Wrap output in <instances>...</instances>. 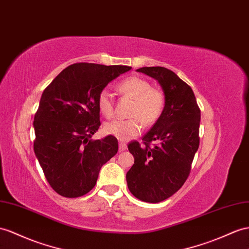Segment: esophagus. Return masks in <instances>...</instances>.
I'll return each mask as SVG.
<instances>
[{
    "label": "esophagus",
    "mask_w": 249,
    "mask_h": 249,
    "mask_svg": "<svg viewBox=\"0 0 249 249\" xmlns=\"http://www.w3.org/2000/svg\"><path fill=\"white\" fill-rule=\"evenodd\" d=\"M126 149H127V145H126V143L121 141V142L119 143V150H120V151H124V150H126Z\"/></svg>",
    "instance_id": "34e87169"
}]
</instances>
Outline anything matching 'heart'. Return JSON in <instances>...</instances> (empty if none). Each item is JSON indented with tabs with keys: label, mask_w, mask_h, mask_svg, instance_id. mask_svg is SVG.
I'll return each mask as SVG.
<instances>
[{
	"label": "heart",
	"mask_w": 249,
	"mask_h": 249,
	"mask_svg": "<svg viewBox=\"0 0 249 249\" xmlns=\"http://www.w3.org/2000/svg\"><path fill=\"white\" fill-rule=\"evenodd\" d=\"M118 91L124 97L132 99L128 120H114L107 123L104 130L107 135L126 141L139 136L143 123L146 126L156 124L165 109V94L161 89L152 87L150 82L141 76L132 75L121 81ZM98 109L107 119L113 117L114 105L111 94L106 89L101 90L97 99Z\"/></svg>",
	"instance_id": "b5f03b06"
}]
</instances>
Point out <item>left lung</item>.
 I'll return each mask as SVG.
<instances>
[{"instance_id":"left-lung-1","label":"left lung","mask_w":249,"mask_h":249,"mask_svg":"<svg viewBox=\"0 0 249 249\" xmlns=\"http://www.w3.org/2000/svg\"><path fill=\"white\" fill-rule=\"evenodd\" d=\"M138 71L159 81L166 103L142 144H128L135 164L127 171L126 181L137 199L159 203L176 194L190 174L200 144L201 110L193 89L174 71L160 66L142 67Z\"/></svg>"}]
</instances>
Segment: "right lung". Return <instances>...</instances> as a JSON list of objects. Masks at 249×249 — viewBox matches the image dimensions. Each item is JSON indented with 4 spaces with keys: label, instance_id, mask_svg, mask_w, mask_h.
<instances>
[{
    "label": "right lung",
    "instance_id": "1",
    "mask_svg": "<svg viewBox=\"0 0 249 249\" xmlns=\"http://www.w3.org/2000/svg\"><path fill=\"white\" fill-rule=\"evenodd\" d=\"M130 66L74 63L43 91L35 114V154L47 182L62 196L86 195L103 165L116 156L118 140H91L101 125V90Z\"/></svg>",
    "mask_w": 249,
    "mask_h": 249
}]
</instances>
